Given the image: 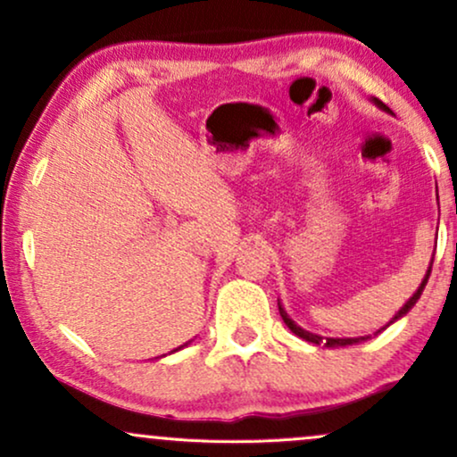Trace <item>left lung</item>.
<instances>
[{"label":"left lung","instance_id":"obj_1","mask_svg":"<svg viewBox=\"0 0 457 457\" xmlns=\"http://www.w3.org/2000/svg\"><path fill=\"white\" fill-rule=\"evenodd\" d=\"M371 101H374V104L378 109H382V112H386V113H391V109L386 107V104H382L378 98H371ZM393 115V113H391ZM434 260V258H432ZM429 272H432V262H429V266H428V272H426V277H423V281H421V286L417 287V292H414V295L408 298L406 303H403V307L400 309V312L395 313V316H393L389 322L385 324V327H382L380 330H376V333H382V330H385L386 327H391L393 322H397V320L400 318H403L406 316L408 312H411V309L414 307V303L419 301V296L423 295V287H426V283H428V279H429ZM277 305H279V313H281V318H283V322H286V327L292 330V333L296 335V337H301V339H305V342H309V344H313V345H324V348H344V345H354V344H363V342H367V339H371L370 335H363V337H320V335H316V333H309V330H305V328H301L298 327V324L295 322V320H292L290 316H287V312L286 309H283V305H281V301H277Z\"/></svg>","mask_w":457,"mask_h":457}]
</instances>
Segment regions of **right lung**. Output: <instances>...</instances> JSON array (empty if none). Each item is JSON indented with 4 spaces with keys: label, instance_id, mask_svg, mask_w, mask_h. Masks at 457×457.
Listing matches in <instances>:
<instances>
[{
    "label": "right lung",
    "instance_id": "obj_1",
    "mask_svg": "<svg viewBox=\"0 0 457 457\" xmlns=\"http://www.w3.org/2000/svg\"><path fill=\"white\" fill-rule=\"evenodd\" d=\"M187 345V344H185ZM185 345H180V348H176V350H171V353H178V350H182V348H185Z\"/></svg>",
    "mask_w": 457,
    "mask_h": 457
}]
</instances>
